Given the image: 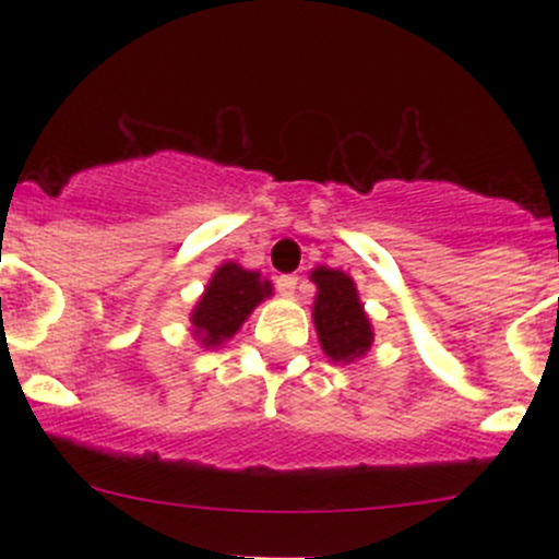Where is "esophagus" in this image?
<instances>
[{
    "mask_svg": "<svg viewBox=\"0 0 559 559\" xmlns=\"http://www.w3.org/2000/svg\"><path fill=\"white\" fill-rule=\"evenodd\" d=\"M297 284H299L297 275H278V278H275V288H278L284 297H292V294L297 292Z\"/></svg>",
    "mask_w": 559,
    "mask_h": 559,
    "instance_id": "obj_1",
    "label": "esophagus"
}]
</instances>
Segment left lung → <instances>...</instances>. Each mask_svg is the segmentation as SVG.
<instances>
[{
	"label": "left lung",
	"instance_id": "8db88e82",
	"mask_svg": "<svg viewBox=\"0 0 559 559\" xmlns=\"http://www.w3.org/2000/svg\"><path fill=\"white\" fill-rule=\"evenodd\" d=\"M318 286L312 320L325 355L333 362H352L362 357L373 344V325L357 297V286L349 275L320 265L310 273Z\"/></svg>",
	"mask_w": 559,
	"mask_h": 559
}]
</instances>
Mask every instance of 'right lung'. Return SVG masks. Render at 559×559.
Masks as SVG:
<instances>
[{"label": "right lung", "mask_w": 559, "mask_h": 559, "mask_svg": "<svg viewBox=\"0 0 559 559\" xmlns=\"http://www.w3.org/2000/svg\"><path fill=\"white\" fill-rule=\"evenodd\" d=\"M267 297H273L271 281L260 278L258 271H247L239 262H223L191 312L194 336L210 349L221 346Z\"/></svg>", "instance_id": "obj_1"}]
</instances>
